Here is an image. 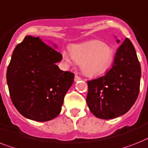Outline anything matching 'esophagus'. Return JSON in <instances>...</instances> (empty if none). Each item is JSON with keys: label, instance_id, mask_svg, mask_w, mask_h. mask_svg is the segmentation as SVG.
Returning <instances> with one entry per match:
<instances>
[{"label": "esophagus", "instance_id": "esophagus-1", "mask_svg": "<svg viewBox=\"0 0 148 148\" xmlns=\"http://www.w3.org/2000/svg\"><path fill=\"white\" fill-rule=\"evenodd\" d=\"M80 79H81V78L78 76V75H75V77H74V81H75V82H77L78 80H80Z\"/></svg>", "mask_w": 148, "mask_h": 148}]
</instances>
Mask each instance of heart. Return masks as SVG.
Masks as SVG:
<instances>
[{
    "instance_id": "obj_1",
    "label": "heart",
    "mask_w": 148,
    "mask_h": 148,
    "mask_svg": "<svg viewBox=\"0 0 148 148\" xmlns=\"http://www.w3.org/2000/svg\"><path fill=\"white\" fill-rule=\"evenodd\" d=\"M71 55L62 52L63 59L68 63L73 61L81 65L87 76L103 74L111 66L114 59L113 49L99 40H91L71 48Z\"/></svg>"
}]
</instances>
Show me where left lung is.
<instances>
[{"instance_id":"left-lung-1","label":"left lung","mask_w":148,"mask_h":148,"mask_svg":"<svg viewBox=\"0 0 148 148\" xmlns=\"http://www.w3.org/2000/svg\"><path fill=\"white\" fill-rule=\"evenodd\" d=\"M140 76L135 49L126 38L116 51L111 69L106 75L87 81L86 103L91 112L103 119L126 113L138 98Z\"/></svg>"}]
</instances>
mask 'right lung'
I'll return each instance as SVG.
<instances>
[{"label": "right lung", "mask_w": 148, "mask_h": 148, "mask_svg": "<svg viewBox=\"0 0 148 148\" xmlns=\"http://www.w3.org/2000/svg\"><path fill=\"white\" fill-rule=\"evenodd\" d=\"M62 60V54L39 37L26 36L16 46L7 82L12 102L24 117L46 122L59 115L74 77L73 73L58 67L56 63Z\"/></svg>", "instance_id": "right-lung-1"}]
</instances>
